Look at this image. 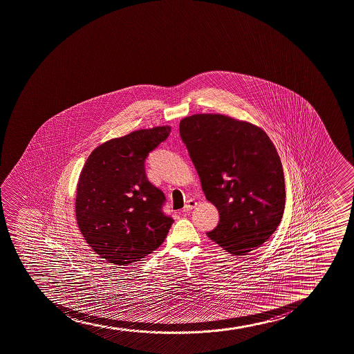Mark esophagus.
<instances>
[{
    "label": "esophagus",
    "mask_w": 354,
    "mask_h": 354,
    "mask_svg": "<svg viewBox=\"0 0 354 354\" xmlns=\"http://www.w3.org/2000/svg\"><path fill=\"white\" fill-rule=\"evenodd\" d=\"M198 205V203L195 201V200L189 199L185 203V206H183V212H189L194 208L195 206Z\"/></svg>",
    "instance_id": "obj_1"
}]
</instances>
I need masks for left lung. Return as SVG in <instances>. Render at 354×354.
I'll use <instances>...</instances> for the list:
<instances>
[{
  "mask_svg": "<svg viewBox=\"0 0 354 354\" xmlns=\"http://www.w3.org/2000/svg\"><path fill=\"white\" fill-rule=\"evenodd\" d=\"M180 136L220 214L208 238L233 255L266 243L286 200L281 161L266 133L230 116L195 114L181 120Z\"/></svg>",
  "mask_w": 354,
  "mask_h": 354,
  "instance_id": "left-lung-1",
  "label": "left lung"
}]
</instances>
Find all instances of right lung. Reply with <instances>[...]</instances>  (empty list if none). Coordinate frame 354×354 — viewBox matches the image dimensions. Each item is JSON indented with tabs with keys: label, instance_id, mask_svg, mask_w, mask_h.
<instances>
[{
	"label": "right lung",
	"instance_id": "add662e5",
	"mask_svg": "<svg viewBox=\"0 0 354 354\" xmlns=\"http://www.w3.org/2000/svg\"><path fill=\"white\" fill-rule=\"evenodd\" d=\"M171 127L131 131L88 156L76 188L75 214L86 243L106 261L127 266L151 254L174 220L165 194L148 180L145 161Z\"/></svg>",
	"mask_w": 354,
	"mask_h": 354
}]
</instances>
